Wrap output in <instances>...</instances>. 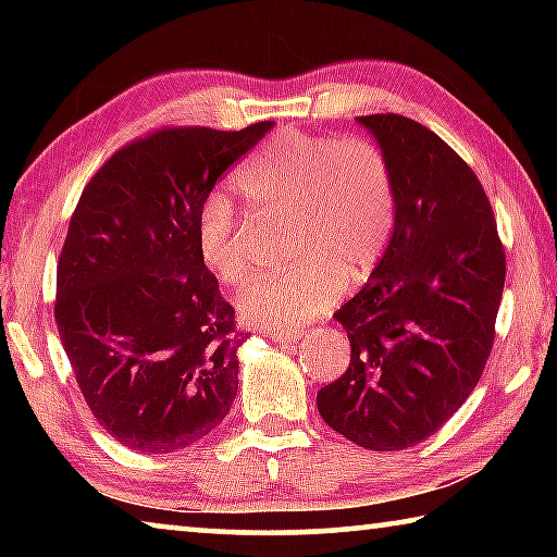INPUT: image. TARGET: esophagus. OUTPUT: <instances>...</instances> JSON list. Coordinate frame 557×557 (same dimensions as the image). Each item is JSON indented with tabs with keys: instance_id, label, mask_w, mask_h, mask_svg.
<instances>
[{
	"instance_id": "obj_1",
	"label": "esophagus",
	"mask_w": 557,
	"mask_h": 557,
	"mask_svg": "<svg viewBox=\"0 0 557 557\" xmlns=\"http://www.w3.org/2000/svg\"><path fill=\"white\" fill-rule=\"evenodd\" d=\"M305 334H307L305 329H299V326H292V329H272L270 338H272V342H277V344H295V342H299V338L305 336Z\"/></svg>"
}]
</instances>
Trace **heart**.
Listing matches in <instances>:
<instances>
[{
  "instance_id": "heart-1",
  "label": "heart",
  "mask_w": 557,
  "mask_h": 557,
  "mask_svg": "<svg viewBox=\"0 0 557 557\" xmlns=\"http://www.w3.org/2000/svg\"><path fill=\"white\" fill-rule=\"evenodd\" d=\"M233 182L258 213L292 225L287 260L295 265L250 282L238 297L252 324L292 326L322 314L344 285H363L388 252L398 191L391 159L371 139L280 129L235 169ZM238 225L231 196L211 191L201 201L196 248L228 287L248 280Z\"/></svg>"
}]
</instances>
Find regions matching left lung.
<instances>
[{
  "label": "left lung",
  "mask_w": 557,
  "mask_h": 557,
  "mask_svg": "<svg viewBox=\"0 0 557 557\" xmlns=\"http://www.w3.org/2000/svg\"><path fill=\"white\" fill-rule=\"evenodd\" d=\"M358 122L391 159L398 223L379 270L334 314L351 363L317 408L354 445L393 451L435 435L476 388L506 256L482 182L445 139L395 112Z\"/></svg>",
  "instance_id": "left-lung-1"
}]
</instances>
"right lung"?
I'll return each mask as SVG.
<instances>
[{
  "label": "right lung",
  "instance_id": "add662e5",
  "mask_svg": "<svg viewBox=\"0 0 557 557\" xmlns=\"http://www.w3.org/2000/svg\"><path fill=\"white\" fill-rule=\"evenodd\" d=\"M270 127L154 129L83 188L53 314L83 398L120 445L166 455L231 410L245 334L196 248V215Z\"/></svg>",
  "mask_w": 557,
  "mask_h": 557
}]
</instances>
